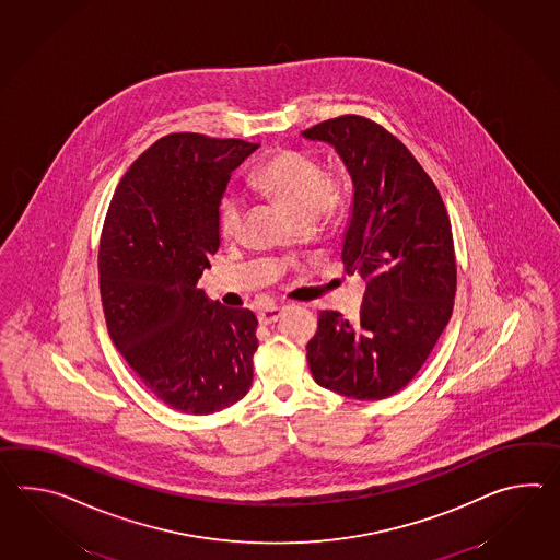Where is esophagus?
Masks as SVG:
<instances>
[{
  "instance_id": "esophagus-1",
  "label": "esophagus",
  "mask_w": 560,
  "mask_h": 560,
  "mask_svg": "<svg viewBox=\"0 0 560 560\" xmlns=\"http://www.w3.org/2000/svg\"><path fill=\"white\" fill-rule=\"evenodd\" d=\"M283 315V307H262L259 311V322L262 325L275 324V322H279V317Z\"/></svg>"
}]
</instances>
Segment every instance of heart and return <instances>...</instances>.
Here are the masks:
<instances>
[{"instance_id":"obj_1","label":"heart","mask_w":560,"mask_h":560,"mask_svg":"<svg viewBox=\"0 0 560 560\" xmlns=\"http://www.w3.org/2000/svg\"><path fill=\"white\" fill-rule=\"evenodd\" d=\"M253 183L271 199L285 205L299 221H313L336 211L343 200L339 176H327L324 166L299 150H281L253 173ZM245 202L238 195H226L219 202V231L224 238H236L243 226Z\"/></svg>"}]
</instances>
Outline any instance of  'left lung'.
Here are the masks:
<instances>
[{"instance_id":"left-lung-1","label":"left lung","mask_w":560,"mask_h":560,"mask_svg":"<svg viewBox=\"0 0 560 560\" xmlns=\"http://www.w3.org/2000/svg\"><path fill=\"white\" fill-rule=\"evenodd\" d=\"M336 149L353 183L341 259L365 279L360 319L322 311L307 343L313 380L353 399L408 386L442 336L456 295L446 207L432 178L384 126L348 114L303 130Z\"/></svg>"}]
</instances>
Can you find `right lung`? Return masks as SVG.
Segmentation results:
<instances>
[{
    "mask_svg": "<svg viewBox=\"0 0 560 560\" xmlns=\"http://www.w3.org/2000/svg\"><path fill=\"white\" fill-rule=\"evenodd\" d=\"M259 144L192 132L154 142L122 176L98 253L106 327L140 382L174 410L205 416L245 398L259 348L249 310L197 281L219 250V202Z\"/></svg>",
    "mask_w": 560,
    "mask_h": 560,
    "instance_id": "add662e5",
    "label": "right lung"
}]
</instances>
